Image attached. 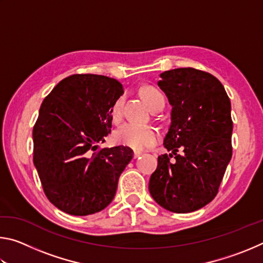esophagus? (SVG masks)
Segmentation results:
<instances>
[{"mask_svg": "<svg viewBox=\"0 0 263 263\" xmlns=\"http://www.w3.org/2000/svg\"><path fill=\"white\" fill-rule=\"evenodd\" d=\"M141 155V152H139V151H135V152H133V158L135 159H137L138 157H140Z\"/></svg>", "mask_w": 263, "mask_h": 263, "instance_id": "1", "label": "esophagus"}]
</instances>
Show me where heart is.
<instances>
[{
  "instance_id": "1",
  "label": "heart",
  "mask_w": 263,
  "mask_h": 263,
  "mask_svg": "<svg viewBox=\"0 0 263 263\" xmlns=\"http://www.w3.org/2000/svg\"><path fill=\"white\" fill-rule=\"evenodd\" d=\"M142 96L147 102L151 108L159 103L160 101L164 100V96L159 89L154 87H146L142 89ZM125 95H121L111 108V116L114 122L119 123L124 116V105H125ZM114 139L119 145L127 146L133 149H145L157 144L159 140V132L157 128L151 125H142L137 123H126L124 124L114 133Z\"/></svg>"
}]
</instances>
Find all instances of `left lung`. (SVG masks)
<instances>
[{
    "label": "left lung",
    "instance_id": "1",
    "mask_svg": "<svg viewBox=\"0 0 263 263\" xmlns=\"http://www.w3.org/2000/svg\"><path fill=\"white\" fill-rule=\"evenodd\" d=\"M160 78L158 86L172 105L163 145L176 161L171 162L172 154L160 155L148 189L166 210L193 212L216 197L232 158L231 102L219 80L203 70L176 68Z\"/></svg>",
    "mask_w": 263,
    "mask_h": 263
}]
</instances>
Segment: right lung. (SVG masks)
Wrapping results in <instances>:
<instances>
[{
	"label": "right lung",
	"instance_id": "obj_1",
	"mask_svg": "<svg viewBox=\"0 0 263 263\" xmlns=\"http://www.w3.org/2000/svg\"><path fill=\"white\" fill-rule=\"evenodd\" d=\"M117 80L74 74L44 99L33 126V163L53 205L74 216L103 210L133 158L127 146L99 149L111 132V108L123 95Z\"/></svg>",
	"mask_w": 263,
	"mask_h": 263
}]
</instances>
